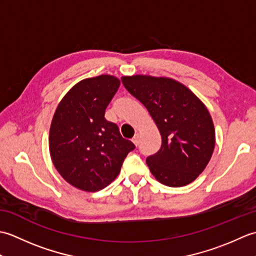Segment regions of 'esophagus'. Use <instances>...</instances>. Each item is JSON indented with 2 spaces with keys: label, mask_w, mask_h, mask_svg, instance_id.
Returning a JSON list of instances; mask_svg holds the SVG:
<instances>
[{
  "label": "esophagus",
  "mask_w": 256,
  "mask_h": 256,
  "mask_svg": "<svg viewBox=\"0 0 256 256\" xmlns=\"http://www.w3.org/2000/svg\"><path fill=\"white\" fill-rule=\"evenodd\" d=\"M132 142L135 144V145H138V143H140V138H138V134H136L135 135V136L133 138V140H132Z\"/></svg>",
  "instance_id": "34e87169"
}]
</instances>
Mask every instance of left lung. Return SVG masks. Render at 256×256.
<instances>
[{"mask_svg": "<svg viewBox=\"0 0 256 256\" xmlns=\"http://www.w3.org/2000/svg\"><path fill=\"white\" fill-rule=\"evenodd\" d=\"M130 94L148 108L162 135V146L146 162L155 178L168 187L194 182L214 153V122L204 104L184 84L150 76L123 77Z\"/></svg>", "mask_w": 256, "mask_h": 256, "instance_id": "1", "label": "left lung"}]
</instances>
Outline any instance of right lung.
Instances as JSON below:
<instances>
[{
  "instance_id": "right-lung-1",
  "label": "right lung",
  "mask_w": 256,
  "mask_h": 256,
  "mask_svg": "<svg viewBox=\"0 0 256 256\" xmlns=\"http://www.w3.org/2000/svg\"><path fill=\"white\" fill-rule=\"evenodd\" d=\"M120 81L102 74L80 81L59 103L50 132L54 165L64 180L84 192H99L118 175L135 148L104 118Z\"/></svg>"
}]
</instances>
